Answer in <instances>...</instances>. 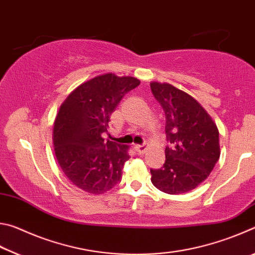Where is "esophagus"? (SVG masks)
<instances>
[{
  "instance_id": "34e87169",
  "label": "esophagus",
  "mask_w": 255,
  "mask_h": 255,
  "mask_svg": "<svg viewBox=\"0 0 255 255\" xmlns=\"http://www.w3.org/2000/svg\"><path fill=\"white\" fill-rule=\"evenodd\" d=\"M135 149L139 154H144L146 150H147V146H146V145H136L135 146Z\"/></svg>"
}]
</instances>
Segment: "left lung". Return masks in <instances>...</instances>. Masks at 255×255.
Listing matches in <instances>:
<instances>
[{
  "label": "left lung",
  "instance_id": "8db88e82",
  "mask_svg": "<svg viewBox=\"0 0 255 255\" xmlns=\"http://www.w3.org/2000/svg\"><path fill=\"white\" fill-rule=\"evenodd\" d=\"M150 90L165 114V163L150 170V181L161 191L180 195L208 178L219 159V131L196 99L170 83L152 82Z\"/></svg>",
  "mask_w": 255,
  "mask_h": 255
}]
</instances>
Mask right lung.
I'll list each match as a JSON object with an SVG mask.
<instances>
[{"instance_id":"1","label":"right lung","mask_w":255,"mask_h":255,"mask_svg":"<svg viewBox=\"0 0 255 255\" xmlns=\"http://www.w3.org/2000/svg\"><path fill=\"white\" fill-rule=\"evenodd\" d=\"M139 84L136 77L107 73L77 86L62 103L54 123V150L75 187L100 195L119 182L130 157L129 147L105 140L102 135L125 94Z\"/></svg>"}]
</instances>
